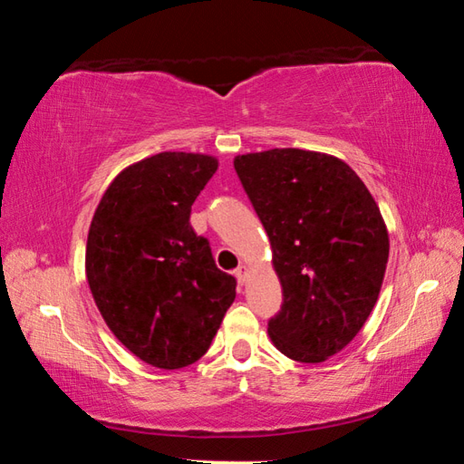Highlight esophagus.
Instances as JSON below:
<instances>
[{
  "mask_svg": "<svg viewBox=\"0 0 464 464\" xmlns=\"http://www.w3.org/2000/svg\"><path fill=\"white\" fill-rule=\"evenodd\" d=\"M235 278H237L239 285H243V282L247 280V268H246V266H239V268L235 270Z\"/></svg>",
  "mask_w": 464,
  "mask_h": 464,
  "instance_id": "1",
  "label": "esophagus"
}]
</instances>
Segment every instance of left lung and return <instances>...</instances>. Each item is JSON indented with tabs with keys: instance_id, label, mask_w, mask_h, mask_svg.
<instances>
[{
	"instance_id": "8db88e82",
	"label": "left lung",
	"mask_w": 464,
	"mask_h": 464,
	"mask_svg": "<svg viewBox=\"0 0 464 464\" xmlns=\"http://www.w3.org/2000/svg\"><path fill=\"white\" fill-rule=\"evenodd\" d=\"M233 166L270 237L285 296L270 340L296 362H324L354 340L379 298L389 262L379 204L327 153L270 149Z\"/></svg>"
}]
</instances>
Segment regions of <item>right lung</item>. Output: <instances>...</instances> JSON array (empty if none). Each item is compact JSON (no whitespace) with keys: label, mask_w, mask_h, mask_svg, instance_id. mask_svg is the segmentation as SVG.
<instances>
[{"label":"right lung","mask_w":464,"mask_h":464,"mask_svg":"<svg viewBox=\"0 0 464 464\" xmlns=\"http://www.w3.org/2000/svg\"><path fill=\"white\" fill-rule=\"evenodd\" d=\"M217 157L163 151L124 168L93 213L85 276L110 332L155 368L176 371L207 354L237 282L196 235V196Z\"/></svg>","instance_id":"right-lung-1"}]
</instances>
